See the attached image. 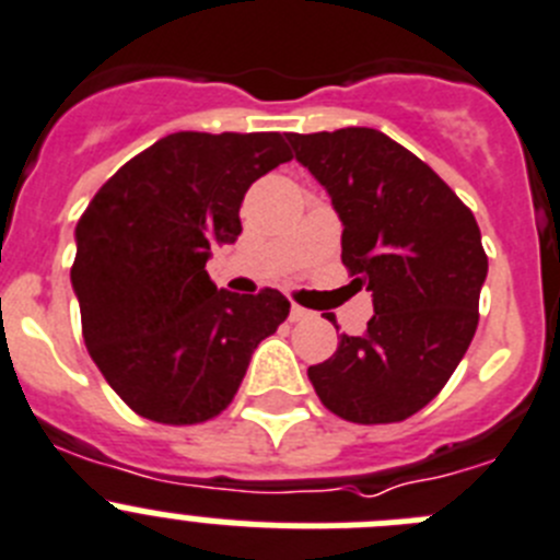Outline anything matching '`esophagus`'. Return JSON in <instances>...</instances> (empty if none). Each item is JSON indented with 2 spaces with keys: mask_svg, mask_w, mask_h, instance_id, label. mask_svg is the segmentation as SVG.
<instances>
[{
  "mask_svg": "<svg viewBox=\"0 0 560 560\" xmlns=\"http://www.w3.org/2000/svg\"><path fill=\"white\" fill-rule=\"evenodd\" d=\"M306 317H310V312H306L304 306H299V304L290 306V320H306Z\"/></svg>",
  "mask_w": 560,
  "mask_h": 560,
  "instance_id": "esophagus-1",
  "label": "esophagus"
}]
</instances>
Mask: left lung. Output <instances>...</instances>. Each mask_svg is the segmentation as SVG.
I'll use <instances>...</instances> for the list:
<instances>
[{
  "mask_svg": "<svg viewBox=\"0 0 560 560\" xmlns=\"http://www.w3.org/2000/svg\"><path fill=\"white\" fill-rule=\"evenodd\" d=\"M331 198L342 265L374 301L310 374L317 399L354 424H393L430 405L477 329L488 273L475 214L424 161L374 128L287 133ZM335 320V315H326Z\"/></svg>",
  "mask_w": 560,
  "mask_h": 560,
  "instance_id": "1",
  "label": "left lung"
}]
</instances>
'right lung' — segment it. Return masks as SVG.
<instances>
[{
    "label": "right lung",
    "mask_w": 560,
    "mask_h": 560,
    "mask_svg": "<svg viewBox=\"0 0 560 560\" xmlns=\"http://www.w3.org/2000/svg\"><path fill=\"white\" fill-rule=\"evenodd\" d=\"M290 159L281 133L180 130L119 167L83 211L72 290L85 346L139 416L214 418L290 315L279 290L240 295L206 273L211 248L243 231L248 186Z\"/></svg>",
    "instance_id": "1"
}]
</instances>
